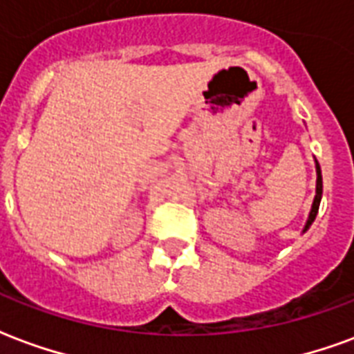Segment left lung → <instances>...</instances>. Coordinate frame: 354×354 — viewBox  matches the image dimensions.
I'll use <instances>...</instances> for the list:
<instances>
[{
  "label": "left lung",
  "mask_w": 354,
  "mask_h": 354,
  "mask_svg": "<svg viewBox=\"0 0 354 354\" xmlns=\"http://www.w3.org/2000/svg\"><path fill=\"white\" fill-rule=\"evenodd\" d=\"M315 172H317V182H315V196H314V204H312V209H310V215H308V221H306V225H304V230L306 232L312 226L314 223L315 215H317V209H319V204H321V195H323V178H321V169H319V163L315 161Z\"/></svg>",
  "instance_id": "8db88e82"
}]
</instances>
